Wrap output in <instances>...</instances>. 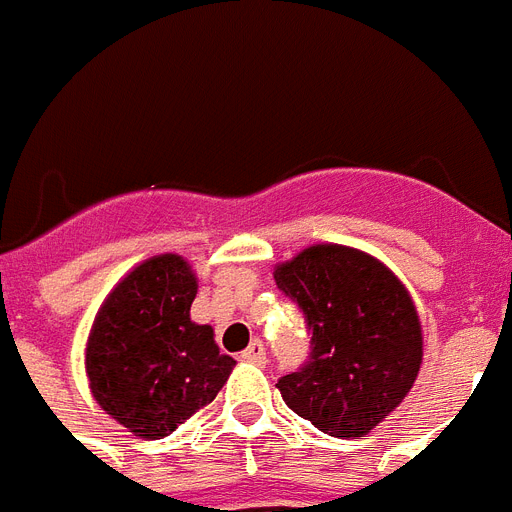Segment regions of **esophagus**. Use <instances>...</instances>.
<instances>
[{
  "label": "esophagus",
  "mask_w": 512,
  "mask_h": 512,
  "mask_svg": "<svg viewBox=\"0 0 512 512\" xmlns=\"http://www.w3.org/2000/svg\"><path fill=\"white\" fill-rule=\"evenodd\" d=\"M240 359H243V362H251V365H259V367H264L269 362L267 349H264V343L261 341H251V346H248V349L240 354Z\"/></svg>",
  "instance_id": "1"
}]
</instances>
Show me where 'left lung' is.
Listing matches in <instances>:
<instances>
[{
    "label": "left lung",
    "mask_w": 512,
    "mask_h": 512,
    "mask_svg": "<svg viewBox=\"0 0 512 512\" xmlns=\"http://www.w3.org/2000/svg\"><path fill=\"white\" fill-rule=\"evenodd\" d=\"M277 288L304 314L309 357L277 380L290 410L338 439L370 433L418 378L423 333L410 293L380 261L312 245L277 267Z\"/></svg>",
    "instance_id": "8db88e82"
}]
</instances>
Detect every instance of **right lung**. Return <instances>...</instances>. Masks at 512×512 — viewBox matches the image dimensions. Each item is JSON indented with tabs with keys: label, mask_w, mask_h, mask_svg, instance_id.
Wrapping results in <instances>:
<instances>
[{
	"label": "right lung",
	"mask_w": 512,
	"mask_h": 512,
	"mask_svg": "<svg viewBox=\"0 0 512 512\" xmlns=\"http://www.w3.org/2000/svg\"><path fill=\"white\" fill-rule=\"evenodd\" d=\"M195 275L174 253L155 256L118 282L87 346L92 394L110 418L142 439L169 436L216 399L235 359L214 330L190 320Z\"/></svg>",
	"instance_id": "add662e5"
}]
</instances>
